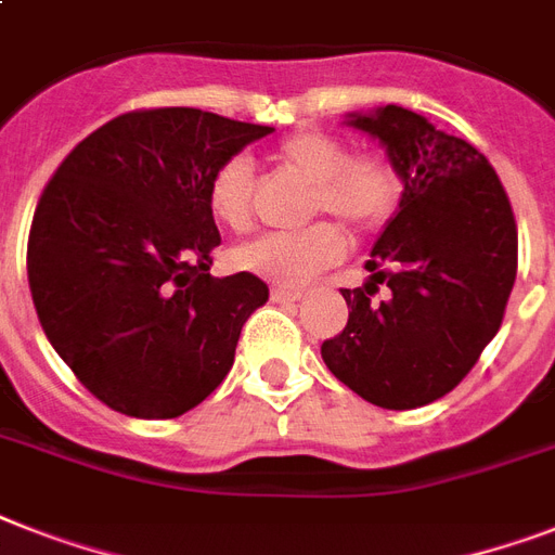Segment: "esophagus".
<instances>
[{"mask_svg":"<svg viewBox=\"0 0 555 555\" xmlns=\"http://www.w3.org/2000/svg\"><path fill=\"white\" fill-rule=\"evenodd\" d=\"M270 296H273L276 302H299V299H302V291H299V287L276 285L273 291H270Z\"/></svg>","mask_w":555,"mask_h":555,"instance_id":"34e87169","label":"esophagus"}]
</instances>
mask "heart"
Wrapping results in <instances>:
<instances>
[{
	"mask_svg": "<svg viewBox=\"0 0 555 555\" xmlns=\"http://www.w3.org/2000/svg\"><path fill=\"white\" fill-rule=\"evenodd\" d=\"M282 169L311 184L308 212L334 216L348 233H371L391 216L400 178L386 152L354 150L346 138L322 129L287 134L276 146ZM256 172L250 158L221 160L209 178L207 204L218 224L247 230L253 221ZM346 250V238L331 221H317L299 233H261L233 250V264L279 285H299L331 268Z\"/></svg>",
	"mask_w": 555,
	"mask_h": 555,
	"instance_id": "heart-1",
	"label": "heart"
}]
</instances>
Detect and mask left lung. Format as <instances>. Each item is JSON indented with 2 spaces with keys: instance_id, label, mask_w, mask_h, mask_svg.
<instances>
[{
  "instance_id": "1",
  "label": "left lung",
  "mask_w": 555,
  "mask_h": 555,
  "mask_svg": "<svg viewBox=\"0 0 555 555\" xmlns=\"http://www.w3.org/2000/svg\"><path fill=\"white\" fill-rule=\"evenodd\" d=\"M348 124L386 146L403 198L365 261L371 282L343 291L348 322L322 360L369 403L417 409L449 395L499 334L518 270L516 216L490 160L426 117L386 106Z\"/></svg>"
}]
</instances>
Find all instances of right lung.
I'll use <instances>...</instances> for the list:
<instances>
[{"label": "right lung", "instance_id": "1", "mask_svg": "<svg viewBox=\"0 0 555 555\" xmlns=\"http://www.w3.org/2000/svg\"><path fill=\"white\" fill-rule=\"evenodd\" d=\"M270 126L134 108L82 138L39 195L28 285L48 343L100 403L167 421L207 400L268 285L209 276V178Z\"/></svg>", "mask_w": 555, "mask_h": 555}]
</instances>
